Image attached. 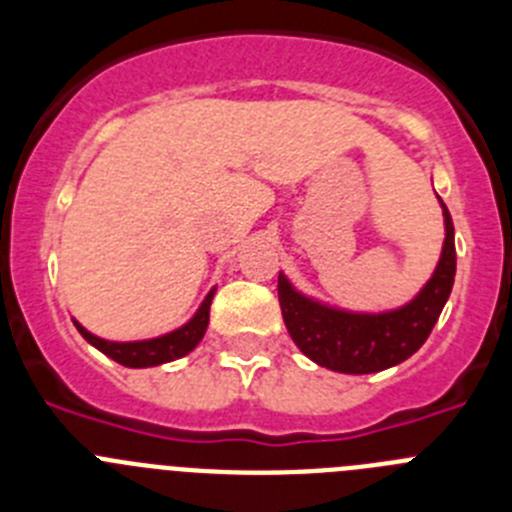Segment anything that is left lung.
<instances>
[{"instance_id": "left-lung-1", "label": "left lung", "mask_w": 512, "mask_h": 512, "mask_svg": "<svg viewBox=\"0 0 512 512\" xmlns=\"http://www.w3.org/2000/svg\"><path fill=\"white\" fill-rule=\"evenodd\" d=\"M438 205L446 230L441 259L418 295L395 310L361 312L328 305L305 295L279 271L277 289L284 325L307 359L330 372L374 374L402 364L423 346L449 300L456 274L454 223L441 197Z\"/></svg>"}]
</instances>
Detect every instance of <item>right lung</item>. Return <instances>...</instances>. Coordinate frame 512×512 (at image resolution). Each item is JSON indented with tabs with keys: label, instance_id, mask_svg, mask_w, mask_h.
Wrapping results in <instances>:
<instances>
[{
	"label": "right lung",
	"instance_id": "right-lung-1",
	"mask_svg": "<svg viewBox=\"0 0 512 512\" xmlns=\"http://www.w3.org/2000/svg\"><path fill=\"white\" fill-rule=\"evenodd\" d=\"M215 292L217 287H212L210 292H207L202 305L197 307V312H194L187 323L169 330L164 336L143 338V341H107V338L94 336L92 330L84 328L76 318L71 320H74L76 330L84 336V341L92 343V346L97 348V351H102L104 356H110L112 361H117V364L122 366H130V369H148V366H161L169 364V361L174 359H182V356H187L189 351L197 348V343L205 338L207 323H210V305Z\"/></svg>",
	"mask_w": 512,
	"mask_h": 512
}]
</instances>
